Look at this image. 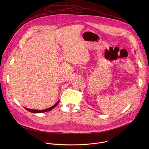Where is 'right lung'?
<instances>
[{"instance_id":"right-lung-1","label":"right lung","mask_w":149,"mask_h":149,"mask_svg":"<svg viewBox=\"0 0 149 149\" xmlns=\"http://www.w3.org/2000/svg\"><path fill=\"white\" fill-rule=\"evenodd\" d=\"M58 102H59V100L57 101V102L54 104L53 106H52V107L48 108V109H45V110H32V109H27L26 107H24L27 111H29V112H31V113H45V112H47V111H50L51 110H52L54 108H55L56 106L58 104Z\"/></svg>"}]
</instances>
